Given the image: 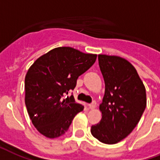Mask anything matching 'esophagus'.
Masks as SVG:
<instances>
[{
  "label": "esophagus",
  "instance_id": "1",
  "mask_svg": "<svg viewBox=\"0 0 160 160\" xmlns=\"http://www.w3.org/2000/svg\"><path fill=\"white\" fill-rule=\"evenodd\" d=\"M96 104H97V103H96V102H95V101H93V102H92V103L88 104L89 108H90V109H94V108H95V107H96Z\"/></svg>",
  "mask_w": 160,
  "mask_h": 160
}]
</instances>
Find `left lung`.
Instances as JSON below:
<instances>
[{"instance_id": "8db88e82", "label": "left lung", "mask_w": 160, "mask_h": 160, "mask_svg": "<svg viewBox=\"0 0 160 160\" xmlns=\"http://www.w3.org/2000/svg\"><path fill=\"white\" fill-rule=\"evenodd\" d=\"M105 82L99 105L102 118L91 127L94 138L114 144L127 137L139 122L146 108V90L135 68L118 56L98 55Z\"/></svg>"}]
</instances>
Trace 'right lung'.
<instances>
[{"mask_svg": "<svg viewBox=\"0 0 160 160\" xmlns=\"http://www.w3.org/2000/svg\"><path fill=\"white\" fill-rule=\"evenodd\" d=\"M97 54L84 53L69 47L56 48L30 67L25 77V103L37 130L47 138L66 133L83 106L72 95L78 77L92 66Z\"/></svg>", "mask_w": 160, "mask_h": 160, "instance_id": "1", "label": "right lung"}]
</instances>
